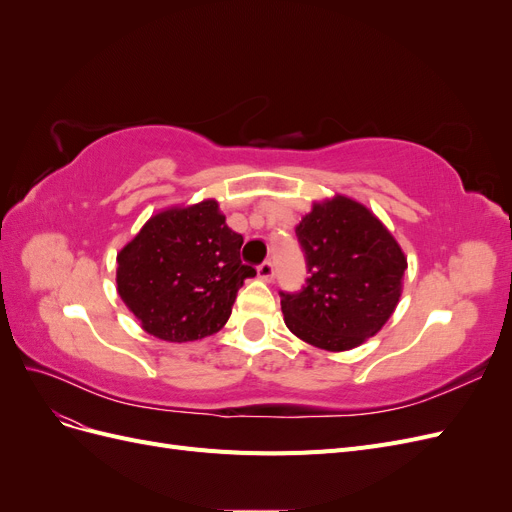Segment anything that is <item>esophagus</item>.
I'll use <instances>...</instances> for the list:
<instances>
[{
    "label": "esophagus",
    "mask_w": 512,
    "mask_h": 512,
    "mask_svg": "<svg viewBox=\"0 0 512 512\" xmlns=\"http://www.w3.org/2000/svg\"><path fill=\"white\" fill-rule=\"evenodd\" d=\"M256 271H258V277L260 280H265V282H273V277H275V267H273V262H262V265H258L256 267Z\"/></svg>",
    "instance_id": "obj_1"
}]
</instances>
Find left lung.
<instances>
[{
    "label": "left lung",
    "instance_id": "left-lung-1",
    "mask_svg": "<svg viewBox=\"0 0 512 512\" xmlns=\"http://www.w3.org/2000/svg\"><path fill=\"white\" fill-rule=\"evenodd\" d=\"M297 237L309 277L280 292L286 327L303 342L342 352L374 337L401 297L408 260L386 226L361 203H314Z\"/></svg>",
    "mask_w": 512,
    "mask_h": 512
}]
</instances>
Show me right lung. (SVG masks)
<instances>
[{
	"mask_svg": "<svg viewBox=\"0 0 512 512\" xmlns=\"http://www.w3.org/2000/svg\"><path fill=\"white\" fill-rule=\"evenodd\" d=\"M243 237L215 200L166 209L117 254V292L141 327L164 342L218 333L256 269L243 265Z\"/></svg>",
	"mask_w": 512,
	"mask_h": 512,
	"instance_id": "add662e5",
	"label": "right lung"
}]
</instances>
